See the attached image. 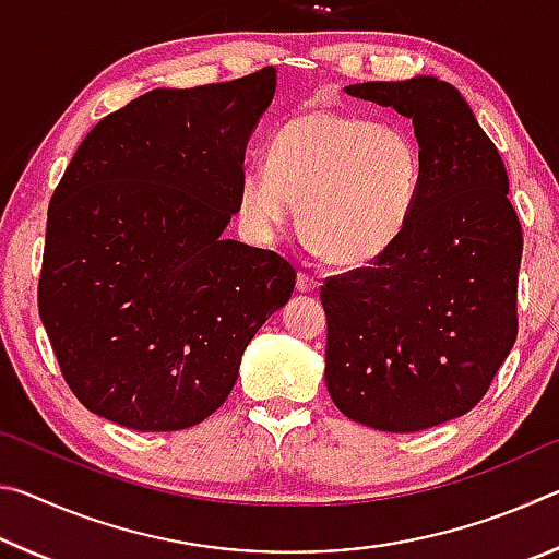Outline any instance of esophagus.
Listing matches in <instances>:
<instances>
[{
    "mask_svg": "<svg viewBox=\"0 0 559 559\" xmlns=\"http://www.w3.org/2000/svg\"><path fill=\"white\" fill-rule=\"evenodd\" d=\"M296 286H298V290H300V293H313V290L320 286V281L313 276V273L300 271V273H298V281H296Z\"/></svg>",
    "mask_w": 559,
    "mask_h": 559,
    "instance_id": "34e87169",
    "label": "esophagus"
}]
</instances>
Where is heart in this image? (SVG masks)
<instances>
[{
  "label": "heart",
  "mask_w": 559,
  "mask_h": 559,
  "mask_svg": "<svg viewBox=\"0 0 559 559\" xmlns=\"http://www.w3.org/2000/svg\"><path fill=\"white\" fill-rule=\"evenodd\" d=\"M421 185V147L402 122L306 110L273 132L266 167L243 173L239 214L273 239L298 202V226L320 257L359 269L402 239Z\"/></svg>",
  "instance_id": "1"
}]
</instances>
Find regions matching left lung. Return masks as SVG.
I'll return each mask as SVG.
<instances>
[{
    "instance_id": "8db88e82",
    "label": "left lung",
    "mask_w": 559,
    "mask_h": 559,
    "mask_svg": "<svg viewBox=\"0 0 559 559\" xmlns=\"http://www.w3.org/2000/svg\"><path fill=\"white\" fill-rule=\"evenodd\" d=\"M349 96L412 118L421 197L382 259L325 278V384L347 419L409 433L471 412L518 335L523 229L498 150L447 81H370Z\"/></svg>"
}]
</instances>
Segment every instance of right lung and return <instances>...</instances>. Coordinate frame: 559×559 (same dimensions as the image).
Instances as JSON below:
<instances>
[{"label":"right lung","mask_w":559,"mask_h":559,"mask_svg":"<svg viewBox=\"0 0 559 559\" xmlns=\"http://www.w3.org/2000/svg\"><path fill=\"white\" fill-rule=\"evenodd\" d=\"M276 69L155 88L93 128L46 219L39 316L79 402L138 431H179L226 402L246 345L296 269L224 239Z\"/></svg>","instance_id":"obj_1"}]
</instances>
